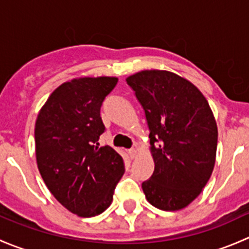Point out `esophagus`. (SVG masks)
<instances>
[{"mask_svg": "<svg viewBox=\"0 0 249 249\" xmlns=\"http://www.w3.org/2000/svg\"><path fill=\"white\" fill-rule=\"evenodd\" d=\"M129 154L131 157V159H135L137 157V154H139V150H137V148H131V149H129Z\"/></svg>", "mask_w": 249, "mask_h": 249, "instance_id": "1", "label": "esophagus"}]
</instances>
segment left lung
<instances>
[{"label": "left lung", "mask_w": 249, "mask_h": 249, "mask_svg": "<svg viewBox=\"0 0 249 249\" xmlns=\"http://www.w3.org/2000/svg\"><path fill=\"white\" fill-rule=\"evenodd\" d=\"M144 109L154 160L142 183L145 199L162 211H179L207 184L215 164L218 129L203 94L188 79L165 70L126 78Z\"/></svg>", "instance_id": "1"}]
</instances>
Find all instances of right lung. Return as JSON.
Here are the masks:
<instances>
[{
	"mask_svg": "<svg viewBox=\"0 0 249 249\" xmlns=\"http://www.w3.org/2000/svg\"><path fill=\"white\" fill-rule=\"evenodd\" d=\"M117 82L108 76L67 80L50 94L37 115V167L55 199L78 217L106 211L124 175L123 158L97 143L105 131L100 108Z\"/></svg>",
	"mask_w": 249,
	"mask_h": 249,
	"instance_id": "right-lung-1",
	"label": "right lung"
}]
</instances>
